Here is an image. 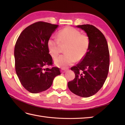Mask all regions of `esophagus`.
<instances>
[{"mask_svg":"<svg viewBox=\"0 0 125 125\" xmlns=\"http://www.w3.org/2000/svg\"><path fill=\"white\" fill-rule=\"evenodd\" d=\"M67 71V69H62V70H61V72H62V73H64Z\"/></svg>","mask_w":125,"mask_h":125,"instance_id":"1","label":"esophagus"}]
</instances>
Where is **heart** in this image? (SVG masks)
Returning a JSON list of instances; mask_svg holds the SVG:
<instances>
[{
  "instance_id": "obj_1",
  "label": "heart",
  "mask_w": 125,
  "mask_h": 125,
  "mask_svg": "<svg viewBox=\"0 0 125 125\" xmlns=\"http://www.w3.org/2000/svg\"><path fill=\"white\" fill-rule=\"evenodd\" d=\"M90 39L86 34H81L75 28L67 27L59 31L57 38L50 37L47 41V47L53 58L57 57L61 52V46L65 48L64 55L54 60L58 67L65 68L72 65L76 60L81 61L85 56L90 47Z\"/></svg>"
}]
</instances>
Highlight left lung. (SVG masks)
Returning <instances> with one entry per match:
<instances>
[{"label":"left lung","mask_w":125,"mask_h":125,"mask_svg":"<svg viewBox=\"0 0 125 125\" xmlns=\"http://www.w3.org/2000/svg\"><path fill=\"white\" fill-rule=\"evenodd\" d=\"M87 34L90 47L85 56L76 66L71 68L75 74L69 82L70 91L82 97H89L102 88L107 78L110 66V53L105 37L94 26H77Z\"/></svg>","instance_id":"left-lung-1"}]
</instances>
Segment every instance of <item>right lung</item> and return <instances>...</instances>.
<instances>
[{
  "label": "right lung",
  "mask_w": 125,
  "mask_h": 125,
  "mask_svg": "<svg viewBox=\"0 0 125 125\" xmlns=\"http://www.w3.org/2000/svg\"><path fill=\"white\" fill-rule=\"evenodd\" d=\"M58 25L43 21L33 23L19 36L14 48L15 68L24 88L32 94L46 91L61 74L60 69L52 67V58L47 41Z\"/></svg>",
  "instance_id": "obj_1"
}]
</instances>
